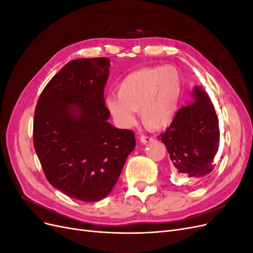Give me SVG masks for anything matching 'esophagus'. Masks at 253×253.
I'll use <instances>...</instances> for the list:
<instances>
[{"instance_id":"1","label":"esophagus","mask_w":253,"mask_h":253,"mask_svg":"<svg viewBox=\"0 0 253 253\" xmlns=\"http://www.w3.org/2000/svg\"><path fill=\"white\" fill-rule=\"evenodd\" d=\"M139 139L142 143H148V142H151L153 140V137L151 136H145V135H141L139 137Z\"/></svg>"}]
</instances>
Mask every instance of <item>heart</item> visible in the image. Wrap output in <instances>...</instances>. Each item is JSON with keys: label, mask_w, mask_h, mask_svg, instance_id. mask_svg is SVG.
<instances>
[{"label": "heart", "mask_w": 253, "mask_h": 253, "mask_svg": "<svg viewBox=\"0 0 253 253\" xmlns=\"http://www.w3.org/2000/svg\"><path fill=\"white\" fill-rule=\"evenodd\" d=\"M182 93L179 71L172 65L139 68L120 81L117 96L111 95L105 106L122 127L132 126L138 112L143 126L160 129L169 126L177 114Z\"/></svg>", "instance_id": "b5f03b06"}]
</instances>
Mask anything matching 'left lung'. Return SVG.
I'll list each match as a JSON object with an SVG mask.
<instances>
[{
	"label": "left lung",
	"instance_id": "obj_1",
	"mask_svg": "<svg viewBox=\"0 0 253 253\" xmlns=\"http://www.w3.org/2000/svg\"><path fill=\"white\" fill-rule=\"evenodd\" d=\"M219 134L214 105L208 94L196 87L193 102L181 106L170 126L159 137L166 144L176 173L202 178L215 167L214 158L219 147Z\"/></svg>",
	"mask_w": 253,
	"mask_h": 253
}]
</instances>
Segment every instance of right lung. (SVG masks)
<instances>
[{
  "instance_id": "obj_1",
  "label": "right lung",
  "mask_w": 253,
  "mask_h": 253,
  "mask_svg": "<svg viewBox=\"0 0 253 253\" xmlns=\"http://www.w3.org/2000/svg\"><path fill=\"white\" fill-rule=\"evenodd\" d=\"M110 59L68 62L38 99L34 145L51 186L83 202L104 198L135 148L131 129L108 122L103 91Z\"/></svg>"
}]
</instances>
